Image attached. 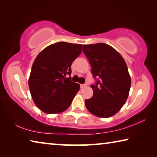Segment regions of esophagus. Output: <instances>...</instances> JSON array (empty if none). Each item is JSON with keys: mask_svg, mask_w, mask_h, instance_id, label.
<instances>
[{"mask_svg": "<svg viewBox=\"0 0 157 157\" xmlns=\"http://www.w3.org/2000/svg\"><path fill=\"white\" fill-rule=\"evenodd\" d=\"M87 86V84H81L80 86L82 87V88H84V87L86 86Z\"/></svg>", "mask_w": 157, "mask_h": 157, "instance_id": "obj_1", "label": "esophagus"}]
</instances>
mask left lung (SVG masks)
Wrapping results in <instances>:
<instances>
[{
	"label": "left lung",
	"mask_w": 157,
	"mask_h": 157,
	"mask_svg": "<svg viewBox=\"0 0 157 157\" xmlns=\"http://www.w3.org/2000/svg\"><path fill=\"white\" fill-rule=\"evenodd\" d=\"M83 52L91 66L96 84L94 95L85 100L90 113L99 118H109L118 113L128 98L131 78L123 57L106 44L83 45Z\"/></svg>",
	"instance_id": "obj_1"
}]
</instances>
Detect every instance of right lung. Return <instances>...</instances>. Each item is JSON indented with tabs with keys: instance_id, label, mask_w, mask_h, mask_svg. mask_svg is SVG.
<instances>
[{
	"instance_id": "add662e5",
	"label": "right lung",
	"mask_w": 157,
	"mask_h": 157,
	"mask_svg": "<svg viewBox=\"0 0 157 157\" xmlns=\"http://www.w3.org/2000/svg\"><path fill=\"white\" fill-rule=\"evenodd\" d=\"M82 51V44L63 41L50 45L37 55L28 85L34 104L44 113H59L70 107L80 86L67 75Z\"/></svg>"
}]
</instances>
